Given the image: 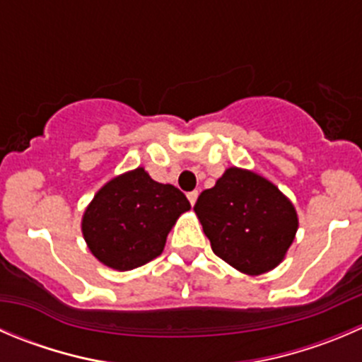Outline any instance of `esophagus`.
Returning <instances> with one entry per match:
<instances>
[{
  "label": "esophagus",
  "mask_w": 362,
  "mask_h": 362,
  "mask_svg": "<svg viewBox=\"0 0 362 362\" xmlns=\"http://www.w3.org/2000/svg\"><path fill=\"white\" fill-rule=\"evenodd\" d=\"M198 194H199L198 191H191V192H187V199H189V202H191V205H194L196 199H198Z\"/></svg>",
  "instance_id": "34e87169"
}]
</instances>
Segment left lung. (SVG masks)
Listing matches in <instances>:
<instances>
[{"instance_id": "1", "label": "left lung", "mask_w": 362, "mask_h": 362, "mask_svg": "<svg viewBox=\"0 0 362 362\" xmlns=\"http://www.w3.org/2000/svg\"><path fill=\"white\" fill-rule=\"evenodd\" d=\"M194 212L212 251L247 276L276 269L299 228L296 206L278 185L235 166L199 194Z\"/></svg>"}]
</instances>
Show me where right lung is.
I'll use <instances>...</instances> for the list:
<instances>
[{
    "mask_svg": "<svg viewBox=\"0 0 362 362\" xmlns=\"http://www.w3.org/2000/svg\"><path fill=\"white\" fill-rule=\"evenodd\" d=\"M189 209L184 192L136 168L97 191L84 210L81 231L100 263L124 272L157 258L171 228Z\"/></svg>",
    "mask_w": 362,
    "mask_h": 362,
    "instance_id": "1",
    "label": "right lung"
}]
</instances>
